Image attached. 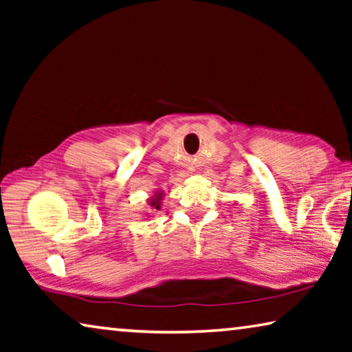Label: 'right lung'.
I'll list each match as a JSON object with an SVG mask.
<instances>
[{
  "instance_id": "add662e5",
  "label": "right lung",
  "mask_w": 352,
  "mask_h": 352,
  "mask_svg": "<svg viewBox=\"0 0 352 352\" xmlns=\"http://www.w3.org/2000/svg\"><path fill=\"white\" fill-rule=\"evenodd\" d=\"M160 200H162V194H157V197L151 200V205L157 208V210H160Z\"/></svg>"
}]
</instances>
